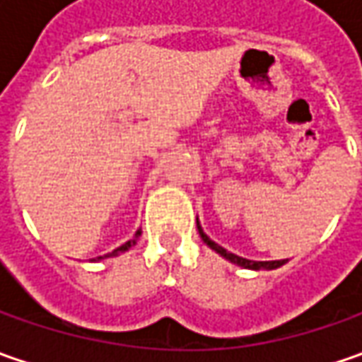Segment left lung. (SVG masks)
<instances>
[{
    "label": "left lung",
    "instance_id": "8db88e82",
    "mask_svg": "<svg viewBox=\"0 0 362 362\" xmlns=\"http://www.w3.org/2000/svg\"><path fill=\"white\" fill-rule=\"evenodd\" d=\"M197 230H199V235H202V240L207 243V247H211L216 254H219L221 257H226L228 262L231 264H235V266H240V268H245V270H276V268H280V266H284L288 259H272V262H254V259H247V257L242 256H235V254H231L228 252L226 247H221V245H217L205 231L199 226V219H197Z\"/></svg>",
    "mask_w": 362,
    "mask_h": 362
}]
</instances>
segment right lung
I'll return each instance as SVG.
<instances>
[{
  "label": "right lung",
  "instance_id": "obj_1",
  "mask_svg": "<svg viewBox=\"0 0 362 362\" xmlns=\"http://www.w3.org/2000/svg\"><path fill=\"white\" fill-rule=\"evenodd\" d=\"M141 233H143V231L136 230V233L132 235L129 242H124V243H122V245H120V247H117V250H112L110 254H105V256H98V257H96V259H94V262H100V259H105V257H117V256H120V254H124V252H129V247H132V245L136 243V240L141 238Z\"/></svg>",
  "mask_w": 362,
  "mask_h": 362
}]
</instances>
